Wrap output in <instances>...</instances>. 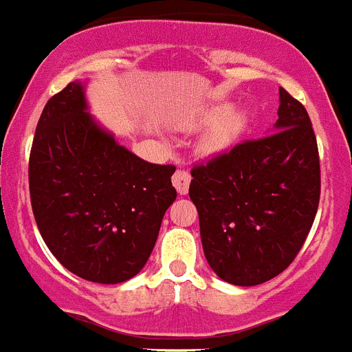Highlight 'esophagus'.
<instances>
[{
    "label": "esophagus",
    "instance_id": "esophagus-1",
    "mask_svg": "<svg viewBox=\"0 0 352 352\" xmlns=\"http://www.w3.org/2000/svg\"><path fill=\"white\" fill-rule=\"evenodd\" d=\"M171 182L175 186V190L179 191V195H186L188 190H190V182H191V175L186 170H177L171 177Z\"/></svg>",
    "mask_w": 352,
    "mask_h": 352
}]
</instances>
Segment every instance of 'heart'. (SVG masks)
I'll use <instances>...</instances> for the list:
<instances>
[{
	"label": "heart",
	"mask_w": 352,
	"mask_h": 352,
	"mask_svg": "<svg viewBox=\"0 0 352 352\" xmlns=\"http://www.w3.org/2000/svg\"><path fill=\"white\" fill-rule=\"evenodd\" d=\"M221 112H226V107L218 109L214 112V116H220ZM247 120L249 118H247V112L245 111L227 112L226 116H221L217 121V125L212 126L209 134L204 138V148L214 152V150H220L223 146H227V144L231 143L232 140H236L245 131Z\"/></svg>",
	"instance_id": "heart-1"
}]
</instances>
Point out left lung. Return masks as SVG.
I'll return each mask as SVG.
<instances>
[{
  "instance_id": "obj_1",
  "label": "left lung",
  "mask_w": 352,
  "mask_h": 352,
  "mask_svg": "<svg viewBox=\"0 0 352 352\" xmlns=\"http://www.w3.org/2000/svg\"><path fill=\"white\" fill-rule=\"evenodd\" d=\"M274 132L195 164L197 206L209 267L236 286L270 281L302 249L320 200V161L308 111L279 87Z\"/></svg>"
}]
</instances>
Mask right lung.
<instances>
[{"instance_id": "1", "label": "right lung", "mask_w": 352, "mask_h": 352, "mask_svg": "<svg viewBox=\"0 0 352 352\" xmlns=\"http://www.w3.org/2000/svg\"><path fill=\"white\" fill-rule=\"evenodd\" d=\"M71 82L44 105L28 162L44 243L62 267L102 285L140 274L177 199L173 164H152L116 143L85 112Z\"/></svg>"}]
</instances>
